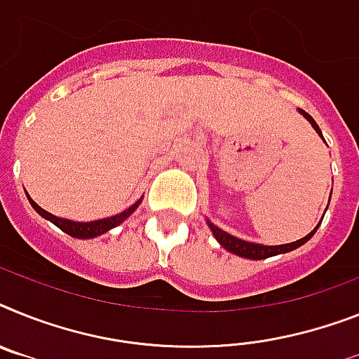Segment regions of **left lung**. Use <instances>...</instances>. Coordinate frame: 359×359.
Returning a JSON list of instances; mask_svg holds the SVG:
<instances>
[{
	"instance_id": "8db88e82",
	"label": "left lung",
	"mask_w": 359,
	"mask_h": 359,
	"mask_svg": "<svg viewBox=\"0 0 359 359\" xmlns=\"http://www.w3.org/2000/svg\"><path fill=\"white\" fill-rule=\"evenodd\" d=\"M299 113L305 116L306 120H309L310 123H312V128L316 129V133L319 135V137L323 138V135H321V129H319V126L316 123V120L310 116L306 111L299 109ZM325 140V138H323ZM208 226H210V230H212L213 237H215L217 241H219V245L222 246L224 250H228V252H231V254L239 255V257H246V259H255V261H259V259H266V257H272V255H279V254H287V252H292V250L299 248V246H303L306 243V241L312 239V236L316 233V230L319 228V222L318 226H316L314 230L310 231L309 236H305L303 239L299 241H294V243H288V245H279V246H266V245H257V243H248V241H243V239H237V237L230 236V233H226L224 230H221V228H217L213 222L206 221Z\"/></svg>"
}]
</instances>
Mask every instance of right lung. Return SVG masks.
Masks as SVG:
<instances>
[{"label":"right lung","mask_w":359,"mask_h":359,"mask_svg":"<svg viewBox=\"0 0 359 359\" xmlns=\"http://www.w3.org/2000/svg\"><path fill=\"white\" fill-rule=\"evenodd\" d=\"M29 203H31V206L34 208L36 212L40 213L43 219H47V221H50L53 224L58 226L60 230L65 231L67 236L76 237V239H93V237H98L102 236V233H105V231H109L111 228H114V226L122 224V222L126 221V219H128L135 210H137L138 204L142 203V198L137 201L133 206H129L128 210L120 212L118 215L107 217V219H98V221H91V222H76V221H69V219H60V217L53 215V213L45 212L43 208L38 206L31 197H29Z\"/></svg>","instance_id":"obj_1"}]
</instances>
